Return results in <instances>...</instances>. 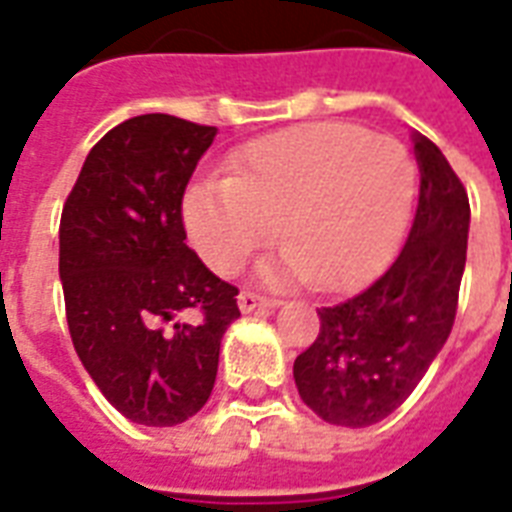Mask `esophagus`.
<instances>
[{
    "label": "esophagus",
    "instance_id": "obj_1",
    "mask_svg": "<svg viewBox=\"0 0 512 512\" xmlns=\"http://www.w3.org/2000/svg\"><path fill=\"white\" fill-rule=\"evenodd\" d=\"M279 305H281V300H276V297L257 295V292H249V289H244V292L239 295L241 313L260 311V308H279Z\"/></svg>",
    "mask_w": 512,
    "mask_h": 512
}]
</instances>
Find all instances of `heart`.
Returning a JSON list of instances; mask_svg holds the SVG:
<instances>
[{"mask_svg":"<svg viewBox=\"0 0 512 512\" xmlns=\"http://www.w3.org/2000/svg\"><path fill=\"white\" fill-rule=\"evenodd\" d=\"M414 201V164L396 140L356 124L324 122L263 138L228 180L185 193V225L217 273H236L279 225L287 252L263 263L268 281L321 289L361 284L388 263Z\"/></svg>","mask_w":512,"mask_h":512,"instance_id":"1","label":"heart"}]
</instances>
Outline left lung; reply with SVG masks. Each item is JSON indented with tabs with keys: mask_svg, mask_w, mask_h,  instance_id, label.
I'll list each match as a JSON object with an SVG mask.
<instances>
[{
	"mask_svg": "<svg viewBox=\"0 0 512 512\" xmlns=\"http://www.w3.org/2000/svg\"><path fill=\"white\" fill-rule=\"evenodd\" d=\"M420 201L401 255L372 287L321 308L319 337L295 358L300 398L329 425L369 428L396 412L452 332L468 255L465 185L414 135Z\"/></svg>",
	"mask_w": 512,
	"mask_h": 512,
	"instance_id": "1",
	"label": "left lung"
}]
</instances>
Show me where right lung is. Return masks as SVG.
<instances>
[{"label": "right lung", "mask_w": 512, "mask_h": 512, "mask_svg": "<svg viewBox=\"0 0 512 512\" xmlns=\"http://www.w3.org/2000/svg\"><path fill=\"white\" fill-rule=\"evenodd\" d=\"M217 127L132 116L92 146L60 215L76 356L116 412L172 428L215 388L239 289L185 244L183 193Z\"/></svg>", "instance_id": "right-lung-1"}]
</instances>
